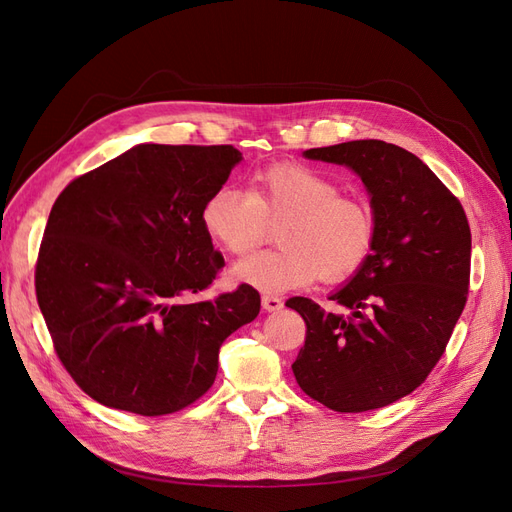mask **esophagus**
I'll return each instance as SVG.
<instances>
[{"label":"esophagus","mask_w":512,"mask_h":512,"mask_svg":"<svg viewBox=\"0 0 512 512\" xmlns=\"http://www.w3.org/2000/svg\"><path fill=\"white\" fill-rule=\"evenodd\" d=\"M282 307V297H277V294H262V309H267V312H280Z\"/></svg>","instance_id":"1"}]
</instances>
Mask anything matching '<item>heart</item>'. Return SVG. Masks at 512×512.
<instances>
[{"instance_id": "obj_1", "label": "heart", "mask_w": 512, "mask_h": 512, "mask_svg": "<svg viewBox=\"0 0 512 512\" xmlns=\"http://www.w3.org/2000/svg\"><path fill=\"white\" fill-rule=\"evenodd\" d=\"M205 230L224 250L247 256L282 222V245L245 258L235 277L265 292L312 280L339 284L359 273L374 252L376 218L359 196L339 194L322 170L301 162H275L250 177V192L218 188L200 211Z\"/></svg>"}]
</instances>
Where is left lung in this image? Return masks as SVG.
<instances>
[{
  "label": "left lung",
  "instance_id": "8db88e82",
  "mask_svg": "<svg viewBox=\"0 0 512 512\" xmlns=\"http://www.w3.org/2000/svg\"><path fill=\"white\" fill-rule=\"evenodd\" d=\"M305 156L346 164L363 179L376 243L365 267L331 297L344 314L305 297L286 301L307 327L294 378L335 412L384 408L427 380L466 307V211L427 164L397 145L369 138Z\"/></svg>",
  "mask_w": 512,
  "mask_h": 512
}]
</instances>
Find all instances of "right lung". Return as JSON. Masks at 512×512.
<instances>
[{"mask_svg": "<svg viewBox=\"0 0 512 512\" xmlns=\"http://www.w3.org/2000/svg\"><path fill=\"white\" fill-rule=\"evenodd\" d=\"M239 160L232 145H136L57 196L36 297L61 365L102 406L141 416L192 406L224 339L258 316L250 284L181 301L222 271L200 211Z\"/></svg>", "mask_w": 512, "mask_h": 512, "instance_id": "right-lung-1", "label": "right lung"}]
</instances>
